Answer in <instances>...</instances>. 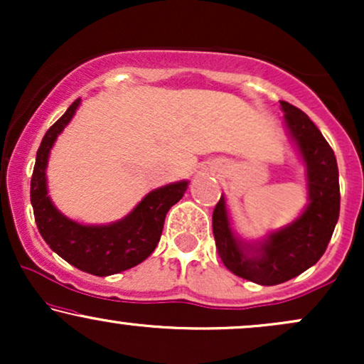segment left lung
<instances>
[{"instance_id": "8db88e82", "label": "left lung", "mask_w": 364, "mask_h": 364, "mask_svg": "<svg viewBox=\"0 0 364 364\" xmlns=\"http://www.w3.org/2000/svg\"><path fill=\"white\" fill-rule=\"evenodd\" d=\"M281 107L287 135L304 164L306 207L292 223L262 240H243L232 229L224 195L212 215L220 260L237 277L260 286L282 284L315 265L327 250L341 210L339 169L333 150L301 109L284 101Z\"/></svg>"}]
</instances>
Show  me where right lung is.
Returning a JSON list of instances; mask_svg holds the SVG:
<instances>
[{
  "label": "right lung",
  "instance_id": "obj_1",
  "mask_svg": "<svg viewBox=\"0 0 364 364\" xmlns=\"http://www.w3.org/2000/svg\"><path fill=\"white\" fill-rule=\"evenodd\" d=\"M80 102L77 99L46 132L36 156L31 202L36 224L49 248L82 272L106 277L132 269L150 257L161 240L166 214L185 195L188 181L183 179L156 188L116 223L82 224L66 217L48 195L46 169L58 135L68 127Z\"/></svg>",
  "mask_w": 364,
  "mask_h": 364
}]
</instances>
